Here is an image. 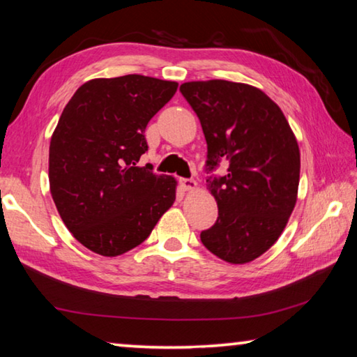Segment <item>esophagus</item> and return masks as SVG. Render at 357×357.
I'll list each match as a JSON object with an SVG mask.
<instances>
[{"instance_id":"obj_1","label":"esophagus","mask_w":357,"mask_h":357,"mask_svg":"<svg viewBox=\"0 0 357 357\" xmlns=\"http://www.w3.org/2000/svg\"><path fill=\"white\" fill-rule=\"evenodd\" d=\"M181 183V187H183L184 190H195L197 189V181H193V179H181L179 181Z\"/></svg>"}]
</instances>
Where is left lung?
<instances>
[{
  "instance_id": "obj_1",
  "label": "left lung",
  "mask_w": 357,
  "mask_h": 357,
  "mask_svg": "<svg viewBox=\"0 0 357 357\" xmlns=\"http://www.w3.org/2000/svg\"><path fill=\"white\" fill-rule=\"evenodd\" d=\"M179 91L202 123L219 217L202 231L203 245L231 264L261 257L285 229L298 200L301 154L285 114L261 89L227 80L187 82Z\"/></svg>"
}]
</instances>
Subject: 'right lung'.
<instances>
[{
	"label": "right lung",
	"instance_id": "1",
	"mask_svg": "<svg viewBox=\"0 0 357 357\" xmlns=\"http://www.w3.org/2000/svg\"><path fill=\"white\" fill-rule=\"evenodd\" d=\"M176 82L144 75L94 78L68 102L50 140L48 181L64 225L102 257L140 245L176 200V179L138 167L144 129Z\"/></svg>",
	"mask_w": 357,
	"mask_h": 357
}]
</instances>
